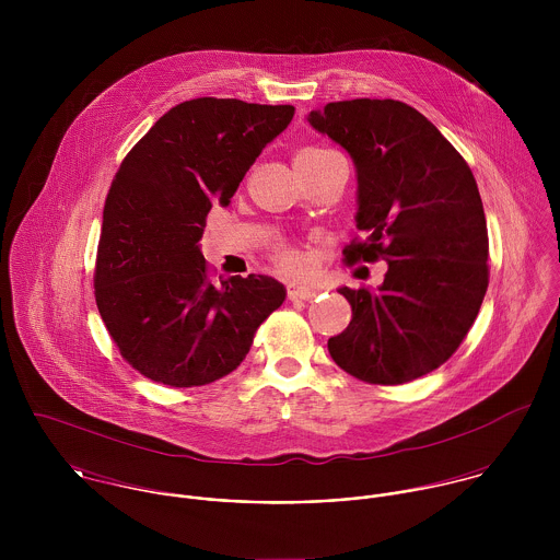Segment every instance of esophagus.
Listing matches in <instances>:
<instances>
[{"mask_svg":"<svg viewBox=\"0 0 560 560\" xmlns=\"http://www.w3.org/2000/svg\"><path fill=\"white\" fill-rule=\"evenodd\" d=\"M287 295H289V300L291 302H311V300H315L319 293L315 291V289H311V287H306V284H289L287 287Z\"/></svg>","mask_w":560,"mask_h":560,"instance_id":"34e87169","label":"esophagus"}]
</instances>
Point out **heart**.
I'll return each mask as SVG.
<instances>
[{"label":"heart","mask_w":560,"mask_h":560,"mask_svg":"<svg viewBox=\"0 0 560 560\" xmlns=\"http://www.w3.org/2000/svg\"><path fill=\"white\" fill-rule=\"evenodd\" d=\"M325 153H329V151H325V149H315V147H311V149H302V151L298 153L295 161L315 160V158H320V155H325ZM278 258H280V262H282L287 269H298V267L302 265V258L298 256V252L287 249V247L278 252Z\"/></svg>","instance_id":"1"}]
</instances>
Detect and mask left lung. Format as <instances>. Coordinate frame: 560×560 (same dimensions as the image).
<instances>
[{
  "label": "left lung",
  "mask_w": 560,
  "mask_h": 560,
  "mask_svg": "<svg viewBox=\"0 0 560 560\" xmlns=\"http://www.w3.org/2000/svg\"><path fill=\"white\" fill-rule=\"evenodd\" d=\"M315 131L355 165V226L347 260L388 262L377 291L340 287L351 323L327 340L349 375L395 386L444 364L479 315L487 291V222L472 170L418 109L353 98L313 109Z\"/></svg>",
  "instance_id": "left-lung-1"
}]
</instances>
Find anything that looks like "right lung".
<instances>
[{
	"mask_svg": "<svg viewBox=\"0 0 560 560\" xmlns=\"http://www.w3.org/2000/svg\"><path fill=\"white\" fill-rule=\"evenodd\" d=\"M293 105L191 98L165 112L120 163L96 252L94 295L120 355L172 388L211 384L243 362L287 298L269 276L213 284L200 249L213 205L291 122Z\"/></svg>",
	"mask_w": 560,
	"mask_h": 560,
	"instance_id": "right-lung-1",
	"label": "right lung"
}]
</instances>
